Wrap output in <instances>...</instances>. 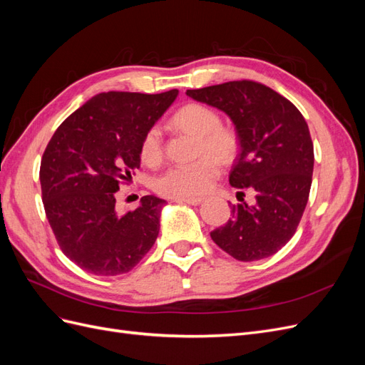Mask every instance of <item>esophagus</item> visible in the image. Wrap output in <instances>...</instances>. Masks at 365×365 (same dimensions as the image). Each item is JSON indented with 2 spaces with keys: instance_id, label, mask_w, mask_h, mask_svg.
Returning <instances> with one entry per match:
<instances>
[{
  "instance_id": "esophagus-1",
  "label": "esophagus",
  "mask_w": 365,
  "mask_h": 365,
  "mask_svg": "<svg viewBox=\"0 0 365 365\" xmlns=\"http://www.w3.org/2000/svg\"><path fill=\"white\" fill-rule=\"evenodd\" d=\"M176 202L189 204V205H200L202 202V197H181V200H175Z\"/></svg>"
}]
</instances>
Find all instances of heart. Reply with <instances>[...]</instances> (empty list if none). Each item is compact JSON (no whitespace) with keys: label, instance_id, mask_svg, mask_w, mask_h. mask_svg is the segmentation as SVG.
<instances>
[{"label":"heart","instance_id":"b5f03b06","mask_svg":"<svg viewBox=\"0 0 365 365\" xmlns=\"http://www.w3.org/2000/svg\"><path fill=\"white\" fill-rule=\"evenodd\" d=\"M173 125L197 137L196 155L189 164H175L157 176L153 189L161 196L181 200L196 197L212 189L220 173V164L230 163L237 152V137L233 130L220 126V117L204 105L190 103L176 111ZM141 158L148 164H157L163 155L161 129L152 126L141 140Z\"/></svg>","mask_w":365,"mask_h":365}]
</instances>
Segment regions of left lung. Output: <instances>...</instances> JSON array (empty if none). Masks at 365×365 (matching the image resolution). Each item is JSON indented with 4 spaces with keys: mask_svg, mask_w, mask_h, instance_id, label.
I'll use <instances>...</instances> for the list:
<instances>
[{
    "mask_svg": "<svg viewBox=\"0 0 365 365\" xmlns=\"http://www.w3.org/2000/svg\"><path fill=\"white\" fill-rule=\"evenodd\" d=\"M185 94L233 121L240 153L230 184L256 193V204L231 207L233 216L210 236L240 262L272 256L294 236L311 190L314 145L304 117L288 98L251 81Z\"/></svg>",
    "mask_w": 365,
    "mask_h": 365,
    "instance_id": "8db88e82",
    "label": "left lung"
}]
</instances>
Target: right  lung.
<instances>
[{
    "mask_svg": "<svg viewBox=\"0 0 365 365\" xmlns=\"http://www.w3.org/2000/svg\"><path fill=\"white\" fill-rule=\"evenodd\" d=\"M176 96L101 93L65 118L47 145L43 208L62 252L86 272H129L155 244L165 201L143 196L134 212L120 215L115 192L140 168L143 137Z\"/></svg>",
    "mask_w": 365,
    "mask_h": 365,
    "instance_id": "obj_1",
    "label": "right lung"
}]
</instances>
